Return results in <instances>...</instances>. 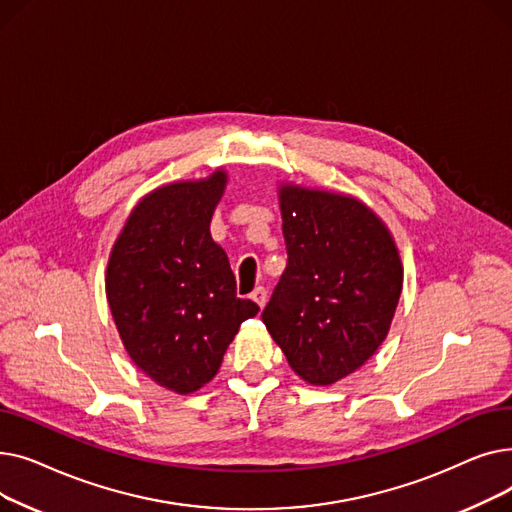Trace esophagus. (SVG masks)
<instances>
[{"label":"esophagus","mask_w":512,"mask_h":512,"mask_svg":"<svg viewBox=\"0 0 512 512\" xmlns=\"http://www.w3.org/2000/svg\"><path fill=\"white\" fill-rule=\"evenodd\" d=\"M251 299L259 305V307H265V301H267V290L263 286H257L253 292H251Z\"/></svg>","instance_id":"obj_1"}]
</instances>
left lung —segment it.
Returning a JSON list of instances; mask_svg holds the SVG:
<instances>
[{"instance_id":"8db88e82","label":"left lung","mask_w":512,"mask_h":512,"mask_svg":"<svg viewBox=\"0 0 512 512\" xmlns=\"http://www.w3.org/2000/svg\"><path fill=\"white\" fill-rule=\"evenodd\" d=\"M288 265L263 324L292 371L332 386L386 340L402 292V261L384 220L361 199L280 182Z\"/></svg>"}]
</instances>
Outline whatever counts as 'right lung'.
<instances>
[{
  "instance_id": "right-lung-1",
  "label": "right lung",
  "mask_w": 512,
  "mask_h": 512,
  "mask_svg": "<svg viewBox=\"0 0 512 512\" xmlns=\"http://www.w3.org/2000/svg\"><path fill=\"white\" fill-rule=\"evenodd\" d=\"M224 168L153 188L132 207L105 270V297L128 357L176 394L211 382L257 303L236 297L226 251L209 224Z\"/></svg>"
}]
</instances>
